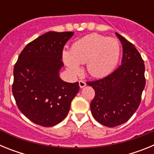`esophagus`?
Listing matches in <instances>:
<instances>
[{"instance_id":"esophagus-1","label":"esophagus","mask_w":154,"mask_h":154,"mask_svg":"<svg viewBox=\"0 0 154 154\" xmlns=\"http://www.w3.org/2000/svg\"><path fill=\"white\" fill-rule=\"evenodd\" d=\"M79 87L80 88H84V87L86 85V83H85V82L83 81V80H79Z\"/></svg>"}]
</instances>
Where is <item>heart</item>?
<instances>
[{
    "mask_svg": "<svg viewBox=\"0 0 154 154\" xmlns=\"http://www.w3.org/2000/svg\"><path fill=\"white\" fill-rule=\"evenodd\" d=\"M120 46L116 39L99 34H90L76 41L71 48L62 51V60L72 75H79L82 64L95 78H102L112 72L119 62Z\"/></svg>",
    "mask_w": 154,
    "mask_h": 154,
    "instance_id": "1",
    "label": "heart"
}]
</instances>
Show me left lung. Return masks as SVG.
<instances>
[{
	"mask_svg": "<svg viewBox=\"0 0 154 154\" xmlns=\"http://www.w3.org/2000/svg\"><path fill=\"white\" fill-rule=\"evenodd\" d=\"M116 35L123 45L122 64L106 77L87 82L96 92L90 104L92 116L108 127L119 126L130 119L140 106L146 85L140 54L122 35Z\"/></svg>",
	"mask_w": 154,
	"mask_h": 154,
	"instance_id": "obj_1",
	"label": "left lung"
}]
</instances>
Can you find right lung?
<instances>
[{
  "mask_svg": "<svg viewBox=\"0 0 154 154\" xmlns=\"http://www.w3.org/2000/svg\"><path fill=\"white\" fill-rule=\"evenodd\" d=\"M72 31H48L25 46L14 68L12 92L21 112L45 127L58 124L70 109L79 90V82L63 81L62 50Z\"/></svg>",
  "mask_w": 154,
  "mask_h": 154,
  "instance_id": "obj_1",
  "label": "right lung"
}]
</instances>
